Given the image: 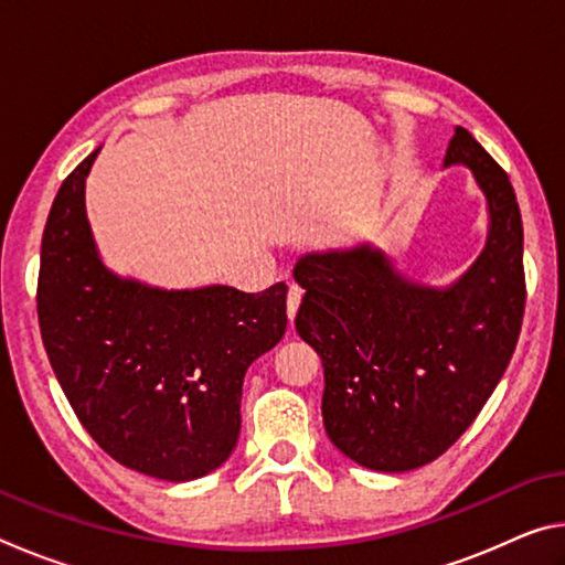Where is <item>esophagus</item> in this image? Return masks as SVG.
I'll list each match as a JSON object with an SVG mask.
<instances>
[{"instance_id": "1", "label": "esophagus", "mask_w": 565, "mask_h": 565, "mask_svg": "<svg viewBox=\"0 0 565 565\" xmlns=\"http://www.w3.org/2000/svg\"><path fill=\"white\" fill-rule=\"evenodd\" d=\"M299 303H301V289L299 286H291L289 296H286V313H289V321H294L296 311H299Z\"/></svg>"}]
</instances>
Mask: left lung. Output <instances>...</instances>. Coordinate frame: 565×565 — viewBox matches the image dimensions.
<instances>
[{
  "mask_svg": "<svg viewBox=\"0 0 565 565\" xmlns=\"http://www.w3.org/2000/svg\"><path fill=\"white\" fill-rule=\"evenodd\" d=\"M468 167L489 209L478 259L448 286L418 284L371 244L303 254L296 331L321 353L331 444L371 471L431 463L499 386L521 333L523 224L509 174L456 127L444 169Z\"/></svg>",
  "mask_w": 565,
  "mask_h": 565,
  "instance_id": "1",
  "label": "left lung"
}]
</instances>
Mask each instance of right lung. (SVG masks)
<instances>
[{
    "label": "right lung",
    "instance_id": "right-lung-1",
    "mask_svg": "<svg viewBox=\"0 0 565 565\" xmlns=\"http://www.w3.org/2000/svg\"><path fill=\"white\" fill-rule=\"evenodd\" d=\"M92 154L64 179L42 236L36 311L46 356L76 418L114 461L194 481L232 456L252 363L286 331V284L157 289L107 269L84 186Z\"/></svg>",
    "mask_w": 565,
    "mask_h": 565
}]
</instances>
